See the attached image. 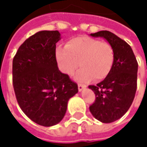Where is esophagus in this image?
Masks as SVG:
<instances>
[{"instance_id": "esophagus-1", "label": "esophagus", "mask_w": 147, "mask_h": 147, "mask_svg": "<svg viewBox=\"0 0 147 147\" xmlns=\"http://www.w3.org/2000/svg\"><path fill=\"white\" fill-rule=\"evenodd\" d=\"M86 87H87V86H85V85L78 84V90H79V92H82L83 89H85V88H86Z\"/></svg>"}]
</instances>
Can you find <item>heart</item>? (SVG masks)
Listing matches in <instances>:
<instances>
[{"mask_svg":"<svg viewBox=\"0 0 147 147\" xmlns=\"http://www.w3.org/2000/svg\"><path fill=\"white\" fill-rule=\"evenodd\" d=\"M57 60L61 71L72 75L78 68L76 80L82 82L102 80L110 73L114 63V51L106 42L88 36H80L70 40L65 47L56 50Z\"/></svg>","mask_w":147,"mask_h":147,"instance_id":"b5f03b06","label":"heart"}]
</instances>
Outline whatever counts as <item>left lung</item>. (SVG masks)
Wrapping results in <instances>:
<instances>
[{"mask_svg":"<svg viewBox=\"0 0 147 147\" xmlns=\"http://www.w3.org/2000/svg\"><path fill=\"white\" fill-rule=\"evenodd\" d=\"M90 36L105 39L114 51L110 73L97 85L88 86L96 96L89 106L90 112L100 122L110 123L121 118L132 105L137 88L138 63L131 47L115 34L101 30Z\"/></svg>","mask_w":147,"mask_h":147,"instance_id":"1","label":"left lung"}]
</instances>
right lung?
<instances>
[{"label":"right lung","mask_w":147,"mask_h":147,"mask_svg":"<svg viewBox=\"0 0 147 147\" xmlns=\"http://www.w3.org/2000/svg\"><path fill=\"white\" fill-rule=\"evenodd\" d=\"M58 30H42L21 45L13 60V83L17 101L36 123L51 127L65 117L77 84L62 73L56 60Z\"/></svg>","instance_id":"obj_1"}]
</instances>
